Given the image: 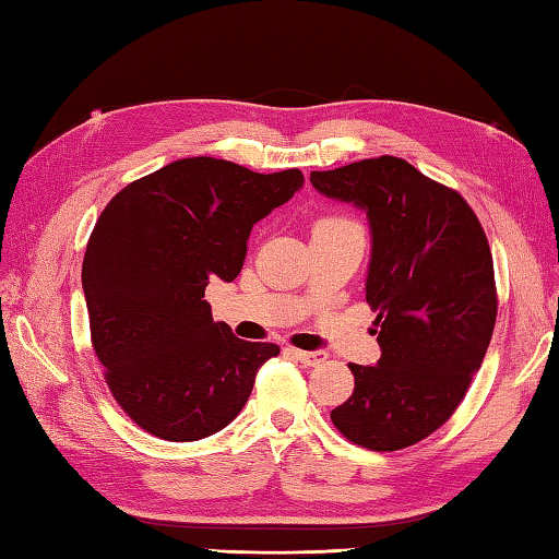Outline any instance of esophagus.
Here are the masks:
<instances>
[{"label": "esophagus", "mask_w": 559, "mask_h": 559, "mask_svg": "<svg viewBox=\"0 0 559 559\" xmlns=\"http://www.w3.org/2000/svg\"><path fill=\"white\" fill-rule=\"evenodd\" d=\"M295 357L300 359L305 367H319L326 361V353H321V349H314V353H309V349H295Z\"/></svg>", "instance_id": "esophagus-1"}]
</instances>
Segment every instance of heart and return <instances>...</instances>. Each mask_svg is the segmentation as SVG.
I'll use <instances>...</instances> for the list:
<instances>
[{"instance_id":"1","label":"heart","mask_w":559,"mask_h":559,"mask_svg":"<svg viewBox=\"0 0 559 559\" xmlns=\"http://www.w3.org/2000/svg\"><path fill=\"white\" fill-rule=\"evenodd\" d=\"M341 221H345V218H321L317 226H323V224H341Z\"/></svg>"}]
</instances>
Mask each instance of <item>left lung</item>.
<instances>
[{"label": "left lung", "instance_id": "8db88e82", "mask_svg": "<svg viewBox=\"0 0 559 559\" xmlns=\"http://www.w3.org/2000/svg\"><path fill=\"white\" fill-rule=\"evenodd\" d=\"M309 180L367 212L365 290L379 311L381 359L349 365L355 391L331 421L355 445L409 448L452 417L486 357L498 317L486 233L457 190L391 154L311 171Z\"/></svg>", "mask_w": 559, "mask_h": 559}]
</instances>
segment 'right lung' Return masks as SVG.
I'll return each instance as SVG.
<instances>
[{
    "mask_svg": "<svg viewBox=\"0 0 559 559\" xmlns=\"http://www.w3.org/2000/svg\"><path fill=\"white\" fill-rule=\"evenodd\" d=\"M302 186L300 168L190 157L104 206L83 259L90 335L111 395L147 433L190 443L221 431L281 353L214 321L204 288L240 274L252 226Z\"/></svg>",
    "mask_w": 559,
    "mask_h": 559,
    "instance_id": "obj_1",
    "label": "right lung"
}]
</instances>
